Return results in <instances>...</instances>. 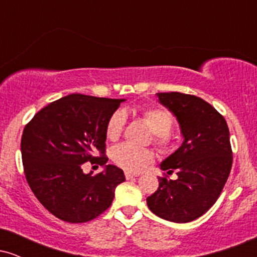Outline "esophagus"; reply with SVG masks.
<instances>
[{"instance_id":"esophagus-1","label":"esophagus","mask_w":257,"mask_h":257,"mask_svg":"<svg viewBox=\"0 0 257 257\" xmlns=\"http://www.w3.org/2000/svg\"><path fill=\"white\" fill-rule=\"evenodd\" d=\"M124 175H125V179H126V180H131V179H134V178H135V176H138V175H137V174H133V173H125V174H124Z\"/></svg>"}]
</instances>
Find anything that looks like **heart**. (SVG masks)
Listing matches in <instances>:
<instances>
[{
    "label": "heart",
    "mask_w": 257,
    "mask_h": 257,
    "mask_svg": "<svg viewBox=\"0 0 257 257\" xmlns=\"http://www.w3.org/2000/svg\"><path fill=\"white\" fill-rule=\"evenodd\" d=\"M143 118L153 133V143L161 151L170 152L173 150V135L170 131L174 125V117L169 111L159 106H150L144 108ZM126 122L125 112L117 110L111 114L106 124V138L110 141H116L122 137ZM113 163L129 173H139L152 163L155 155L149 149L120 144L111 152Z\"/></svg>",
    "instance_id": "heart-1"
}]
</instances>
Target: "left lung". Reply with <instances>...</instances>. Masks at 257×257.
<instances>
[{
    "mask_svg": "<svg viewBox=\"0 0 257 257\" xmlns=\"http://www.w3.org/2000/svg\"><path fill=\"white\" fill-rule=\"evenodd\" d=\"M178 118L185 140L161 168L178 179L159 176L158 190L147 197L150 210L173 222H190L216 202L231 173L233 156L226 119L196 95L157 93Z\"/></svg>",
    "mask_w": 257,
    "mask_h": 257,
    "instance_id": "obj_1",
    "label": "left lung"
}]
</instances>
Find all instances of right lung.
Returning a JSON list of instances; mask_svg holds the SVG:
<instances>
[{
	"label": "right lung",
	"mask_w": 257,
	"mask_h": 257,
	"mask_svg": "<svg viewBox=\"0 0 257 257\" xmlns=\"http://www.w3.org/2000/svg\"><path fill=\"white\" fill-rule=\"evenodd\" d=\"M123 99L71 94L40 110L22 135L26 181L49 213L71 223L98 217L110 208L124 173L108 164L84 174L85 162L105 166L106 124Z\"/></svg>",
	"instance_id": "right-lung-1"
}]
</instances>
